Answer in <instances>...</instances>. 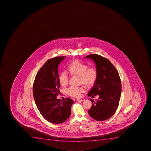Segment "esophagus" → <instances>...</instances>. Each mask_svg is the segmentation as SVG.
<instances>
[{"mask_svg": "<svg viewBox=\"0 0 151 151\" xmlns=\"http://www.w3.org/2000/svg\"><path fill=\"white\" fill-rule=\"evenodd\" d=\"M77 101H85V99H76Z\"/></svg>", "mask_w": 151, "mask_h": 151, "instance_id": "34e87169", "label": "esophagus"}]
</instances>
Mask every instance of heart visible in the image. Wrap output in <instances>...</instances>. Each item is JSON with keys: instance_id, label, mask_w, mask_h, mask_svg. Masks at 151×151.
<instances>
[{"instance_id": "b5f03b06", "label": "heart", "mask_w": 151, "mask_h": 151, "mask_svg": "<svg viewBox=\"0 0 151 151\" xmlns=\"http://www.w3.org/2000/svg\"><path fill=\"white\" fill-rule=\"evenodd\" d=\"M67 70L71 76H78L79 83L84 84L88 88L93 86L98 79V71L95 67H88L86 64L77 60H74L70 63L67 66ZM58 81L61 86H65L68 83V78L66 74L62 73L59 76ZM84 91L83 86L71 87L67 89L66 93L70 96L78 98Z\"/></svg>"}]
</instances>
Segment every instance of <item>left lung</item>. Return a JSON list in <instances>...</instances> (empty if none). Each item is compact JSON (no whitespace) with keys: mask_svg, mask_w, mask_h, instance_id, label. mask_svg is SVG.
Returning a JSON list of instances; mask_svg holds the SVG:
<instances>
[{"mask_svg":"<svg viewBox=\"0 0 151 151\" xmlns=\"http://www.w3.org/2000/svg\"><path fill=\"white\" fill-rule=\"evenodd\" d=\"M85 58L94 61L98 72L96 82L88 96L99 95V98L96 101L89 99L92 106L89 114L98 121L106 120L115 113L119 104L122 90L119 74L112 63L101 56L89 55Z\"/></svg>","mask_w":151,"mask_h":151,"instance_id":"1","label":"left lung"}]
</instances>
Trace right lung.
Returning <instances> with one entry per match:
<instances>
[{"mask_svg":"<svg viewBox=\"0 0 151 151\" xmlns=\"http://www.w3.org/2000/svg\"><path fill=\"white\" fill-rule=\"evenodd\" d=\"M65 57H54L46 62L37 73L33 83V97L37 108L46 120L54 124L63 123L69 118L74 102L70 98L63 100L56 98L60 93L61 86L58 68Z\"/></svg>","mask_w":151,"mask_h":151,"instance_id":"obj_1","label":"right lung"}]
</instances>
